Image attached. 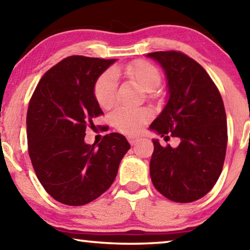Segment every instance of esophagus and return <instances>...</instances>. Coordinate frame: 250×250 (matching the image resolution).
<instances>
[{"instance_id": "obj_1", "label": "esophagus", "mask_w": 250, "mask_h": 250, "mask_svg": "<svg viewBox=\"0 0 250 250\" xmlns=\"http://www.w3.org/2000/svg\"><path fill=\"white\" fill-rule=\"evenodd\" d=\"M138 140H139V137H136V136H129L128 137V141L130 142V145L137 144Z\"/></svg>"}]
</instances>
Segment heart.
Returning a JSON list of instances; mask_svg holds the SVG:
<instances>
[{
    "label": "heart",
    "mask_w": 250,
    "mask_h": 250,
    "mask_svg": "<svg viewBox=\"0 0 250 250\" xmlns=\"http://www.w3.org/2000/svg\"><path fill=\"white\" fill-rule=\"evenodd\" d=\"M116 74H124L131 79L146 92H153L161 82L159 70L146 61H136L121 69L114 70ZM117 79L111 71H108L98 79L94 88V96L99 105L104 109L112 106L116 98ZM150 114L144 109L119 108L112 114V125L119 131L126 134L139 132L142 125L149 120Z\"/></svg>",
    "instance_id": "obj_1"
}]
</instances>
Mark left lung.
I'll use <instances>...</instances> for the list:
<instances>
[{"instance_id": "obj_1", "label": "left lung", "mask_w": 250, "mask_h": 250, "mask_svg": "<svg viewBox=\"0 0 250 250\" xmlns=\"http://www.w3.org/2000/svg\"><path fill=\"white\" fill-rule=\"evenodd\" d=\"M158 62L167 80L168 100L149 129L165 140L180 139L176 148L152 139L150 177L161 195L191 203L212 189L223 170L227 119L215 83L199 63L177 51L146 55Z\"/></svg>"}]
</instances>
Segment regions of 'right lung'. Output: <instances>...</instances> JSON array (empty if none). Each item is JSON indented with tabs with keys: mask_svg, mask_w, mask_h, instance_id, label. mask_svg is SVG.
<instances>
[{
	"mask_svg": "<svg viewBox=\"0 0 250 250\" xmlns=\"http://www.w3.org/2000/svg\"><path fill=\"white\" fill-rule=\"evenodd\" d=\"M117 59L73 55L43 75L26 114L29 154L49 195L68 206L89 204L112 185L130 145L113 132L100 144H85L86 125L104 114L94 86Z\"/></svg>",
	"mask_w": 250,
	"mask_h": 250,
	"instance_id": "1",
	"label": "right lung"
}]
</instances>
